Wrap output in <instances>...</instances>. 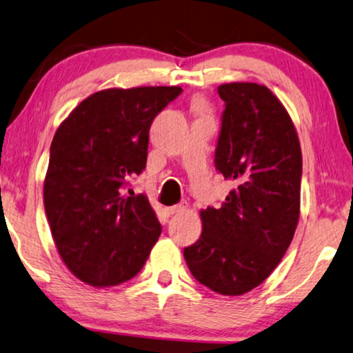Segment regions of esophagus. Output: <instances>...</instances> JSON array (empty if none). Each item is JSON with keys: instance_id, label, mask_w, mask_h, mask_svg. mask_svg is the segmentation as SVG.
Masks as SVG:
<instances>
[{"instance_id": "obj_1", "label": "esophagus", "mask_w": 353, "mask_h": 353, "mask_svg": "<svg viewBox=\"0 0 353 353\" xmlns=\"http://www.w3.org/2000/svg\"><path fill=\"white\" fill-rule=\"evenodd\" d=\"M185 210H186L185 203H178V205L168 207V208H167V213H168V214H176V213H183Z\"/></svg>"}]
</instances>
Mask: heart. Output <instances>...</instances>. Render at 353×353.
<instances>
[{
    "label": "heart",
    "instance_id": "obj_1",
    "mask_svg": "<svg viewBox=\"0 0 353 353\" xmlns=\"http://www.w3.org/2000/svg\"><path fill=\"white\" fill-rule=\"evenodd\" d=\"M194 106H196V110L199 111V113L205 111V103H203V100H201V99H196V101H194Z\"/></svg>",
    "mask_w": 353,
    "mask_h": 353
}]
</instances>
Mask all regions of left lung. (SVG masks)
Wrapping results in <instances>:
<instances>
[{"mask_svg": "<svg viewBox=\"0 0 353 353\" xmlns=\"http://www.w3.org/2000/svg\"><path fill=\"white\" fill-rule=\"evenodd\" d=\"M218 94L226 110L214 164L234 188L221 207L201 210V239L183 254L197 282L240 296L274 272L293 240L303 154L293 121L272 90L228 83Z\"/></svg>", "mask_w": 353, "mask_h": 353, "instance_id": "left-lung-1", "label": "left lung"}]
</instances>
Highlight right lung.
Wrapping results in <instances>:
<instances>
[{
  "mask_svg": "<svg viewBox=\"0 0 353 353\" xmlns=\"http://www.w3.org/2000/svg\"><path fill=\"white\" fill-rule=\"evenodd\" d=\"M180 92V85L99 90L55 132L43 188L46 216L62 261L90 287L134 279L161 236L148 199L122 188L146 167L151 122Z\"/></svg>",
  "mask_w": 353,
  "mask_h": 353,
  "instance_id": "right-lung-1",
  "label": "right lung"
}]
</instances>
